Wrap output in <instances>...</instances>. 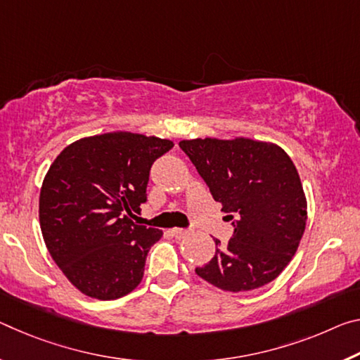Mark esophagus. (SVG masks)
I'll list each match as a JSON object with an SVG mask.
<instances>
[{
	"mask_svg": "<svg viewBox=\"0 0 360 360\" xmlns=\"http://www.w3.org/2000/svg\"><path fill=\"white\" fill-rule=\"evenodd\" d=\"M169 232H171V236L176 237V238H184V237L187 236V233H189V231L179 229V227H174V229H171Z\"/></svg>",
	"mask_w": 360,
	"mask_h": 360,
	"instance_id": "34e87169",
	"label": "esophagus"
}]
</instances>
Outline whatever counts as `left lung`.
Returning <instances> with one entry per match:
<instances>
[{"mask_svg":"<svg viewBox=\"0 0 360 360\" xmlns=\"http://www.w3.org/2000/svg\"><path fill=\"white\" fill-rule=\"evenodd\" d=\"M179 147L195 165L232 221L227 245L216 243L203 281L224 292H250L278 277L300 247L307 202L296 167L282 147L248 138L184 139Z\"/></svg>","mask_w":360,"mask_h":360,"instance_id":"1","label":"left lung"}]
</instances>
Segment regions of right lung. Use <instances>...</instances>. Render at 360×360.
Listing matches in <instances>:
<instances>
[{
    "mask_svg": "<svg viewBox=\"0 0 360 360\" xmlns=\"http://www.w3.org/2000/svg\"><path fill=\"white\" fill-rule=\"evenodd\" d=\"M173 141L129 131L78 139L51 165L39 192V226L49 255L89 298L118 300L138 287L163 232L134 224L147 200L152 163Z\"/></svg>",
    "mask_w": 360,
    "mask_h": 360,
    "instance_id": "right-lung-1",
    "label": "right lung"
}]
</instances>
